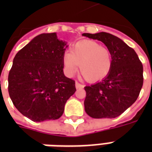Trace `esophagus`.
<instances>
[{"label": "esophagus", "instance_id": "1", "mask_svg": "<svg viewBox=\"0 0 152 152\" xmlns=\"http://www.w3.org/2000/svg\"><path fill=\"white\" fill-rule=\"evenodd\" d=\"M76 88H77V89H78V88H83V85L79 83V82H76Z\"/></svg>", "mask_w": 152, "mask_h": 152}]
</instances>
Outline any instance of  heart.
<instances>
[{"instance_id": "1", "label": "heart", "mask_w": 152, "mask_h": 152, "mask_svg": "<svg viewBox=\"0 0 152 152\" xmlns=\"http://www.w3.org/2000/svg\"><path fill=\"white\" fill-rule=\"evenodd\" d=\"M64 70L72 76L80 65V72L88 82L99 81L106 77L111 70L113 58L110 51L96 42H79L72 47V53L63 57Z\"/></svg>"}]
</instances>
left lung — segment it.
I'll use <instances>...</instances> for the list:
<instances>
[{
  "instance_id": "obj_1",
  "label": "left lung",
  "mask_w": 152,
  "mask_h": 152,
  "mask_svg": "<svg viewBox=\"0 0 152 152\" xmlns=\"http://www.w3.org/2000/svg\"><path fill=\"white\" fill-rule=\"evenodd\" d=\"M83 36L103 42L113 58L110 73L100 82L84 87L86 113L93 118H113L134 103L141 90L143 64L137 53L113 34L84 33Z\"/></svg>"
}]
</instances>
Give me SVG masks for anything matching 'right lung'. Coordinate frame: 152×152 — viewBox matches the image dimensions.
Listing matches in <instances>:
<instances>
[{
  "label": "right lung",
  "instance_id": "obj_1",
  "mask_svg": "<svg viewBox=\"0 0 152 152\" xmlns=\"http://www.w3.org/2000/svg\"><path fill=\"white\" fill-rule=\"evenodd\" d=\"M66 43L56 33L41 34L21 49L8 74V93L23 115L36 122L61 117L76 91L75 80L64 75Z\"/></svg>",
  "mask_w": 152,
  "mask_h": 152
}]
</instances>
